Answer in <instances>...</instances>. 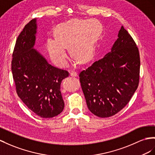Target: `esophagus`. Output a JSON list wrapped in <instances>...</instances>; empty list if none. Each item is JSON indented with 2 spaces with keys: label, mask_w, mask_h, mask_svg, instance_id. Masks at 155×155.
Listing matches in <instances>:
<instances>
[{
  "label": "esophagus",
  "mask_w": 155,
  "mask_h": 155,
  "mask_svg": "<svg viewBox=\"0 0 155 155\" xmlns=\"http://www.w3.org/2000/svg\"><path fill=\"white\" fill-rule=\"evenodd\" d=\"M70 75L71 77H77L78 76V74L76 72H71L70 73Z\"/></svg>",
  "instance_id": "obj_1"
}]
</instances>
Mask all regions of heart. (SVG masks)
I'll use <instances>...</instances> for the list:
<instances>
[{
	"mask_svg": "<svg viewBox=\"0 0 155 155\" xmlns=\"http://www.w3.org/2000/svg\"><path fill=\"white\" fill-rule=\"evenodd\" d=\"M101 31V26L94 19H73L58 27L55 38L47 40L46 50L51 60L59 67H64L68 63L67 47H69L74 57L87 62L94 57Z\"/></svg>",
	"mask_w": 155,
	"mask_h": 155,
	"instance_id": "b5f03b06",
	"label": "heart"
}]
</instances>
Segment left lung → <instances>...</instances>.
I'll return each instance as SVG.
<instances>
[{
    "mask_svg": "<svg viewBox=\"0 0 155 155\" xmlns=\"http://www.w3.org/2000/svg\"><path fill=\"white\" fill-rule=\"evenodd\" d=\"M140 69L136 44L122 26L110 52L79 74L90 111L107 118L121 110L137 88Z\"/></svg>",
    "mask_w": 155,
    "mask_h": 155,
    "instance_id": "left-lung-1",
    "label": "left lung"
}]
</instances>
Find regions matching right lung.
<instances>
[{"mask_svg": "<svg viewBox=\"0 0 155 155\" xmlns=\"http://www.w3.org/2000/svg\"><path fill=\"white\" fill-rule=\"evenodd\" d=\"M37 29V19H33L19 35L12 54V72L21 101L38 116L49 118L64 109L61 83L69 73L49 64L34 49Z\"/></svg>", "mask_w": 155, "mask_h": 155, "instance_id": "obj_1", "label": "right lung"}]
</instances>
